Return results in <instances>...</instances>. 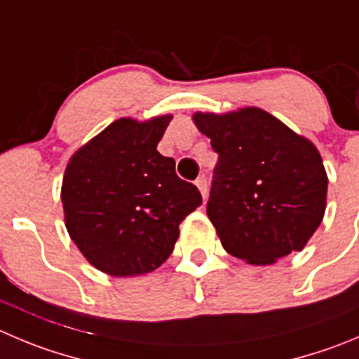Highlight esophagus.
I'll list each match as a JSON object with an SVG mask.
<instances>
[{
    "mask_svg": "<svg viewBox=\"0 0 359 359\" xmlns=\"http://www.w3.org/2000/svg\"><path fill=\"white\" fill-rule=\"evenodd\" d=\"M196 185H197V189L201 190V196H203V199L206 201V197H208V180H206V176L197 177Z\"/></svg>",
    "mask_w": 359,
    "mask_h": 359,
    "instance_id": "esophagus-1",
    "label": "esophagus"
}]
</instances>
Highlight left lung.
Returning a JSON list of instances; mask_svg holds the SVG:
<instances>
[{"label":"left lung","mask_w":359,"mask_h":359,"mask_svg":"<svg viewBox=\"0 0 359 359\" xmlns=\"http://www.w3.org/2000/svg\"><path fill=\"white\" fill-rule=\"evenodd\" d=\"M194 121L218 153L206 213L222 247L259 266L302 250L326 208L316 146L257 107Z\"/></svg>","instance_id":"left-lung-1"}]
</instances>
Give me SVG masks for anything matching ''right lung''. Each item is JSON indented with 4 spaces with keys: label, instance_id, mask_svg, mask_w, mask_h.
Masks as SVG:
<instances>
[{
    "label": "right lung",
    "instance_id": "1",
    "mask_svg": "<svg viewBox=\"0 0 359 359\" xmlns=\"http://www.w3.org/2000/svg\"><path fill=\"white\" fill-rule=\"evenodd\" d=\"M170 116L121 118L72 156L61 189L74 243L100 271H153L174 250L180 224L203 204L176 162L156 151Z\"/></svg>",
    "mask_w": 359,
    "mask_h": 359
}]
</instances>
